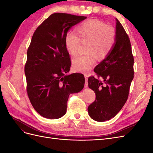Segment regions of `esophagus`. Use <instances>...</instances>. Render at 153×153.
<instances>
[{
    "instance_id": "34e87169",
    "label": "esophagus",
    "mask_w": 153,
    "mask_h": 153,
    "mask_svg": "<svg viewBox=\"0 0 153 153\" xmlns=\"http://www.w3.org/2000/svg\"><path fill=\"white\" fill-rule=\"evenodd\" d=\"M84 76H85V87H87L88 86V80H87V78H88V75H87V74H84Z\"/></svg>"
}]
</instances>
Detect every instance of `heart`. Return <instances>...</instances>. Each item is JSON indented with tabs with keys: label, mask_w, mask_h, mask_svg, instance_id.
<instances>
[{
	"label": "heart",
	"mask_w": 153,
	"mask_h": 153,
	"mask_svg": "<svg viewBox=\"0 0 153 153\" xmlns=\"http://www.w3.org/2000/svg\"><path fill=\"white\" fill-rule=\"evenodd\" d=\"M76 31L79 38L72 32H68L64 38V44L69 53L75 56L81 42L88 43L87 52L89 54L78 56L72 62L74 71L86 73L94 64L97 57L104 59L108 55L115 42V32L112 27L93 19L78 25Z\"/></svg>",
	"instance_id": "b5f03b06"
}]
</instances>
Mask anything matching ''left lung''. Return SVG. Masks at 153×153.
Instances as JSON below:
<instances>
[{
  "mask_svg": "<svg viewBox=\"0 0 153 153\" xmlns=\"http://www.w3.org/2000/svg\"><path fill=\"white\" fill-rule=\"evenodd\" d=\"M134 58L130 40L116 19V35L113 48L94 71L97 77L88 78V85L94 91L96 99L88 106L89 116L103 122L117 114L128 98L134 77Z\"/></svg>",
  "mask_w": 153,
  "mask_h": 153,
  "instance_id": "1",
  "label": "left lung"
}]
</instances>
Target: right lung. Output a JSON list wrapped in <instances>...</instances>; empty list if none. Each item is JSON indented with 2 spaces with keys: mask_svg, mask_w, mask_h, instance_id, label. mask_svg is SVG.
Masks as SVG:
<instances>
[{
  "mask_svg": "<svg viewBox=\"0 0 153 153\" xmlns=\"http://www.w3.org/2000/svg\"><path fill=\"white\" fill-rule=\"evenodd\" d=\"M86 18L53 13L32 36L25 65L27 92L32 106L43 117L58 119L65 115L69 94L84 87L82 74L65 75L70 69L71 59L64 38L71 27Z\"/></svg>",
  "mask_w": 153,
  "mask_h": 153,
  "instance_id": "obj_1",
  "label": "right lung"
}]
</instances>
